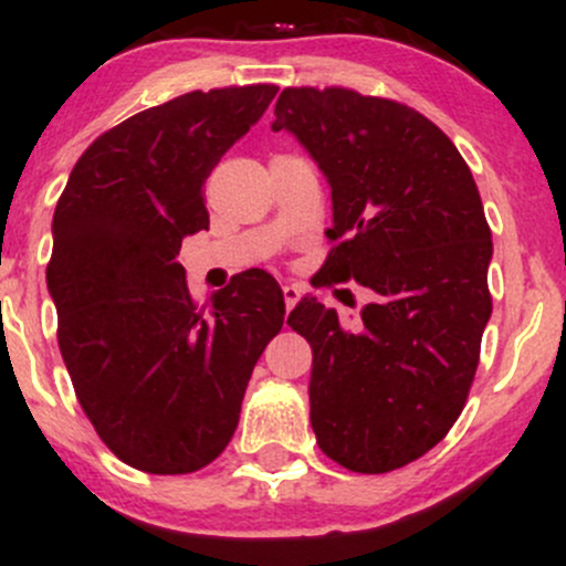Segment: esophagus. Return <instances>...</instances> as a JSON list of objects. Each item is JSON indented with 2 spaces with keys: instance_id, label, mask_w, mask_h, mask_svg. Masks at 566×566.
I'll return each instance as SVG.
<instances>
[{
  "instance_id": "34e87169",
  "label": "esophagus",
  "mask_w": 566,
  "mask_h": 566,
  "mask_svg": "<svg viewBox=\"0 0 566 566\" xmlns=\"http://www.w3.org/2000/svg\"><path fill=\"white\" fill-rule=\"evenodd\" d=\"M282 295H284V305H287V311H290L292 305L301 301V287H297V284H284Z\"/></svg>"
}]
</instances>
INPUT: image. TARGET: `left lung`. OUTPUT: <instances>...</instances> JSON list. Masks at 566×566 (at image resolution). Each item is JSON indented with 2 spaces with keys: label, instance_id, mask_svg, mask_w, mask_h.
Masks as SVG:
<instances>
[{
  "label": "left lung",
  "instance_id": "1",
  "mask_svg": "<svg viewBox=\"0 0 566 566\" xmlns=\"http://www.w3.org/2000/svg\"><path fill=\"white\" fill-rule=\"evenodd\" d=\"M274 114L333 188L324 284L378 295L356 333L316 297L290 311L314 350L316 444L348 471L401 469L447 437L476 375L492 314L482 197L454 143L396 101L287 87Z\"/></svg>",
  "mask_w": 566,
  "mask_h": 566
}]
</instances>
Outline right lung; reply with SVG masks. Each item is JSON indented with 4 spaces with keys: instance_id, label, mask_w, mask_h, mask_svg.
<instances>
[{
    "instance_id": "add662e5",
    "label": "right lung",
    "mask_w": 566,
    "mask_h": 566,
    "mask_svg": "<svg viewBox=\"0 0 566 566\" xmlns=\"http://www.w3.org/2000/svg\"><path fill=\"white\" fill-rule=\"evenodd\" d=\"M276 84L178 95L82 154L53 216L48 290L76 399L116 458L191 473L226 450L284 295L244 271L193 303L178 258L210 226L201 186L274 101Z\"/></svg>"
}]
</instances>
